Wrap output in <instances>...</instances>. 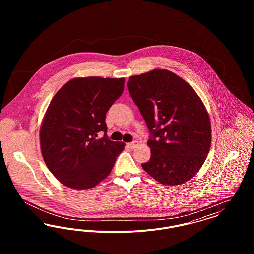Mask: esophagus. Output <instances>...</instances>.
<instances>
[{"instance_id":"1","label":"esophagus","mask_w":254,"mask_h":254,"mask_svg":"<svg viewBox=\"0 0 254 254\" xmlns=\"http://www.w3.org/2000/svg\"><path fill=\"white\" fill-rule=\"evenodd\" d=\"M139 145V142H137V141H134L132 143H129V144H127V145L130 147V148H135L137 145Z\"/></svg>"}]
</instances>
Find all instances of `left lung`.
Wrapping results in <instances>:
<instances>
[{"label": "left lung", "instance_id": "8db88e82", "mask_svg": "<svg viewBox=\"0 0 254 254\" xmlns=\"http://www.w3.org/2000/svg\"><path fill=\"white\" fill-rule=\"evenodd\" d=\"M127 86L150 132L151 157L142 168L163 185L190 180L205 163L211 145V125L201 98L191 85L167 69L131 76Z\"/></svg>", "mask_w": 254, "mask_h": 254}]
</instances>
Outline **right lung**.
I'll return each instance as SVG.
<instances>
[{"mask_svg": "<svg viewBox=\"0 0 254 254\" xmlns=\"http://www.w3.org/2000/svg\"><path fill=\"white\" fill-rule=\"evenodd\" d=\"M124 78H74L52 98L40 128L50 172L65 187L87 190L109 176L125 143L107 136L106 114L124 91ZM104 131L103 138L96 139Z\"/></svg>", "mask_w": 254, "mask_h": 254, "instance_id": "obj_1", "label": "right lung"}]
</instances>
